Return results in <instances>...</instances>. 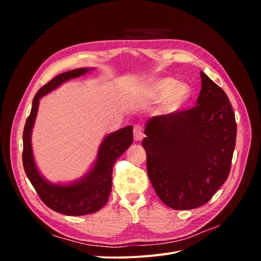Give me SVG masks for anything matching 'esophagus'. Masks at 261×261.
I'll list each match as a JSON object with an SVG mask.
<instances>
[{
    "instance_id": "obj_1",
    "label": "esophagus",
    "mask_w": 261,
    "mask_h": 261,
    "mask_svg": "<svg viewBox=\"0 0 261 261\" xmlns=\"http://www.w3.org/2000/svg\"><path fill=\"white\" fill-rule=\"evenodd\" d=\"M144 136H145V134H144L143 127L139 125L134 126V139H135L136 141H140L144 138Z\"/></svg>"
}]
</instances>
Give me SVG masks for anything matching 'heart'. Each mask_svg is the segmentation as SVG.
<instances>
[{
  "label": "heart",
  "mask_w": 261,
  "mask_h": 261,
  "mask_svg": "<svg viewBox=\"0 0 261 261\" xmlns=\"http://www.w3.org/2000/svg\"><path fill=\"white\" fill-rule=\"evenodd\" d=\"M144 98L160 102L165 98L163 110L168 113H174L185 106L189 98V89L184 84H177L173 78H160L150 83L144 91Z\"/></svg>",
  "instance_id": "heart-1"
}]
</instances>
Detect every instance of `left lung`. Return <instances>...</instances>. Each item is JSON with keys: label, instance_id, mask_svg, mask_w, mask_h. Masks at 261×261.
Listing matches in <instances>:
<instances>
[{"label": "left lung", "instance_id": "left-lung-1", "mask_svg": "<svg viewBox=\"0 0 261 261\" xmlns=\"http://www.w3.org/2000/svg\"><path fill=\"white\" fill-rule=\"evenodd\" d=\"M196 107L153 116L143 147L156 195L174 210L208 202L227 179L236 143V122L225 92L200 72Z\"/></svg>", "mask_w": 261, "mask_h": 261}]
</instances>
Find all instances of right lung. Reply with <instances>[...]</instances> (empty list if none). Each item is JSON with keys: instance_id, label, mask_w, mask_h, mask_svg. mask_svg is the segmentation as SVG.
Here are the masks:
<instances>
[{"instance_id": "add662e5", "label": "right lung", "mask_w": 261, "mask_h": 261, "mask_svg": "<svg viewBox=\"0 0 261 261\" xmlns=\"http://www.w3.org/2000/svg\"><path fill=\"white\" fill-rule=\"evenodd\" d=\"M88 72V68L69 70L54 77L39 89L22 133V164L27 177L46 206L66 216L89 215L105 206L112 189L113 164L133 143V126H126L110 134L99 148L98 159L93 168L82 179L69 185L51 184L37 170L31 148V130L37 116L39 100L62 83Z\"/></svg>"}]
</instances>
